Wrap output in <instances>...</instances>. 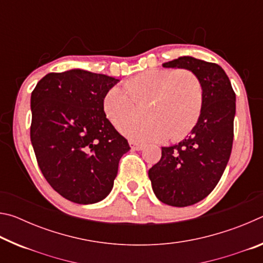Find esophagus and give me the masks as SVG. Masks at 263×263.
I'll return each instance as SVG.
<instances>
[{"mask_svg": "<svg viewBox=\"0 0 263 263\" xmlns=\"http://www.w3.org/2000/svg\"><path fill=\"white\" fill-rule=\"evenodd\" d=\"M130 146H131V148L132 149H135V151H140V149H142L144 148V144H140V142H136V141H130Z\"/></svg>", "mask_w": 263, "mask_h": 263, "instance_id": "obj_1", "label": "esophagus"}]
</instances>
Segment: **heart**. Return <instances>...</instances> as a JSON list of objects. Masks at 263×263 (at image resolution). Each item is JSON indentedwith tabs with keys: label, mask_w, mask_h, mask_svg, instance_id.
Here are the masks:
<instances>
[{
	"label": "heart",
	"mask_w": 263,
	"mask_h": 263,
	"mask_svg": "<svg viewBox=\"0 0 263 263\" xmlns=\"http://www.w3.org/2000/svg\"><path fill=\"white\" fill-rule=\"evenodd\" d=\"M110 88L104 96V112L118 130L136 141H177L197 124L204 103L201 78L190 69L144 70ZM148 103L150 121L128 127L136 118L137 104ZM128 127L126 128V126Z\"/></svg>",
	"instance_id": "heart-1"
}]
</instances>
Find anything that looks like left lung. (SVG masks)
Returning <instances> with one entry per match:
<instances>
[{"instance_id":"left-lung-1","label":"left lung","mask_w":263,"mask_h":263,"mask_svg":"<svg viewBox=\"0 0 263 263\" xmlns=\"http://www.w3.org/2000/svg\"><path fill=\"white\" fill-rule=\"evenodd\" d=\"M162 66L194 70L204 87L202 114L191 135L162 147L161 159L148 171L160 201L183 208L205 198L225 171L233 144L235 92L224 69L213 62L180 57Z\"/></svg>"}]
</instances>
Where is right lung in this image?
<instances>
[{
  "instance_id": "obj_1",
  "label": "right lung",
  "mask_w": 263,
  "mask_h": 263,
  "mask_svg": "<svg viewBox=\"0 0 263 263\" xmlns=\"http://www.w3.org/2000/svg\"><path fill=\"white\" fill-rule=\"evenodd\" d=\"M119 80L72 69L48 73L31 94L30 138L44 177L70 202L92 204L114 186L127 140L106 118L104 96Z\"/></svg>"
}]
</instances>
